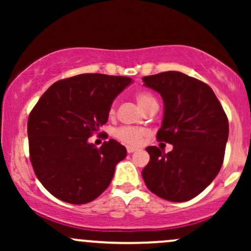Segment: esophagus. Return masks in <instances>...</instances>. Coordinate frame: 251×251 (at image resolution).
Returning a JSON list of instances; mask_svg holds the SVG:
<instances>
[{
	"instance_id": "obj_1",
	"label": "esophagus",
	"mask_w": 251,
	"mask_h": 251,
	"mask_svg": "<svg viewBox=\"0 0 251 251\" xmlns=\"http://www.w3.org/2000/svg\"><path fill=\"white\" fill-rule=\"evenodd\" d=\"M137 148H133V146H126V151L128 152V153H132V152L137 151Z\"/></svg>"
}]
</instances>
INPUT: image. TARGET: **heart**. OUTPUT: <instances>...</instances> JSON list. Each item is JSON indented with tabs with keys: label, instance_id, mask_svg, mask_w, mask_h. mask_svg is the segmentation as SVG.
<instances>
[{
	"label": "heart",
	"instance_id": "obj_1",
	"mask_svg": "<svg viewBox=\"0 0 251 251\" xmlns=\"http://www.w3.org/2000/svg\"><path fill=\"white\" fill-rule=\"evenodd\" d=\"M135 100L139 103V106L144 111L148 112L149 109L158 107V101L155 97L148 91H139L135 93ZM116 114V105L112 103L108 108V116L113 117ZM148 131L143 127H137V126H122L114 131V137L120 142L128 144V145H139L142 144Z\"/></svg>",
	"mask_w": 251,
	"mask_h": 251
}]
</instances>
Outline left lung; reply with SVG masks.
<instances>
[{
  "label": "left lung",
  "instance_id": "left-lung-1",
  "mask_svg": "<svg viewBox=\"0 0 251 251\" xmlns=\"http://www.w3.org/2000/svg\"><path fill=\"white\" fill-rule=\"evenodd\" d=\"M145 86L160 93L165 112L158 142L174 145L171 152L149 146L150 162L142 175L155 196L186 201L200 195L222 168L229 122L209 85L180 72L144 76Z\"/></svg>",
  "mask_w": 251,
  "mask_h": 251
}]
</instances>
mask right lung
I'll return each mask as SVG.
<instances>
[{
    "mask_svg": "<svg viewBox=\"0 0 251 251\" xmlns=\"http://www.w3.org/2000/svg\"><path fill=\"white\" fill-rule=\"evenodd\" d=\"M131 77L80 74L54 82L28 118L29 159L37 179L60 201L86 204L108 188L126 149L109 139L88 143L108 120L112 101Z\"/></svg>",
    "mask_w": 251,
    "mask_h": 251,
    "instance_id": "1",
    "label": "right lung"
}]
</instances>
